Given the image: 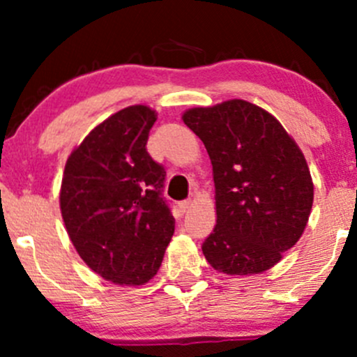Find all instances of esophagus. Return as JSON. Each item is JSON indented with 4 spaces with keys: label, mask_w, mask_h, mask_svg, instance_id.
Listing matches in <instances>:
<instances>
[{
    "label": "esophagus",
    "mask_w": 357,
    "mask_h": 357,
    "mask_svg": "<svg viewBox=\"0 0 357 357\" xmlns=\"http://www.w3.org/2000/svg\"><path fill=\"white\" fill-rule=\"evenodd\" d=\"M192 204H193V200H192V199L181 200V202H179V208H181V212H186V211H188L190 207H192Z\"/></svg>",
    "instance_id": "esophagus-1"
}]
</instances>
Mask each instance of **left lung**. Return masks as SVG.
Returning <instances> with one entry per match:
<instances>
[{"mask_svg": "<svg viewBox=\"0 0 357 357\" xmlns=\"http://www.w3.org/2000/svg\"><path fill=\"white\" fill-rule=\"evenodd\" d=\"M204 142L215 186V226L202 252L226 275H257L302 236L314 197L307 162L269 112L245 100L183 114Z\"/></svg>", "mask_w": 357, "mask_h": 357, "instance_id": "1", "label": "left lung"}]
</instances>
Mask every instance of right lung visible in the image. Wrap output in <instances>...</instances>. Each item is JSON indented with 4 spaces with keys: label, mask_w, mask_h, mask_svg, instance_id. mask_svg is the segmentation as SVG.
Listing matches in <instances>:
<instances>
[{
    "label": "right lung",
    "mask_w": 357,
    "mask_h": 357,
    "mask_svg": "<svg viewBox=\"0 0 357 357\" xmlns=\"http://www.w3.org/2000/svg\"><path fill=\"white\" fill-rule=\"evenodd\" d=\"M155 121L145 105L119 110L86 136L63 171L68 236L93 271L119 285L152 280L174 233L162 195L165 169L146 152Z\"/></svg>",
    "instance_id": "obj_1"
}]
</instances>
